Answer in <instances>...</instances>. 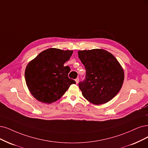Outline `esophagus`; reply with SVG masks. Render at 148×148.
Returning a JSON list of instances; mask_svg holds the SVG:
<instances>
[{
  "mask_svg": "<svg viewBox=\"0 0 148 148\" xmlns=\"http://www.w3.org/2000/svg\"><path fill=\"white\" fill-rule=\"evenodd\" d=\"M75 82H76V84H77L79 83V79L77 77V78H76V79H75Z\"/></svg>",
  "mask_w": 148,
  "mask_h": 148,
  "instance_id": "esophagus-1",
  "label": "esophagus"
}]
</instances>
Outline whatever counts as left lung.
Returning <instances> with one entry per match:
<instances>
[{"label": "left lung", "instance_id": "obj_1", "mask_svg": "<svg viewBox=\"0 0 148 148\" xmlns=\"http://www.w3.org/2000/svg\"><path fill=\"white\" fill-rule=\"evenodd\" d=\"M78 56L86 70L85 79L79 83L84 97L96 105L112 100L121 90L124 79L116 58L100 49L79 51Z\"/></svg>", "mask_w": 148, "mask_h": 148}]
</instances>
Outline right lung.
I'll use <instances>...</instances> for the list:
<instances>
[{"mask_svg": "<svg viewBox=\"0 0 148 148\" xmlns=\"http://www.w3.org/2000/svg\"><path fill=\"white\" fill-rule=\"evenodd\" d=\"M73 53L50 48L42 51L27 64L25 79L27 87L35 98L51 103L59 99L75 80L68 77L70 68L64 66Z\"/></svg>", "mask_w": 148, "mask_h": 148, "instance_id": "right-lung-1", "label": "right lung"}]
</instances>
